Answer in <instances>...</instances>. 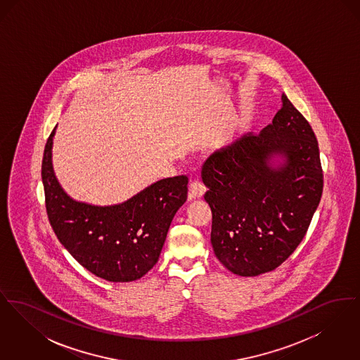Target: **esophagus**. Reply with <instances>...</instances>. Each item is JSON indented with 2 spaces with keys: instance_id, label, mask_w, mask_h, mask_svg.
Returning a JSON list of instances; mask_svg holds the SVG:
<instances>
[{
  "instance_id": "esophagus-1",
  "label": "esophagus",
  "mask_w": 360,
  "mask_h": 360,
  "mask_svg": "<svg viewBox=\"0 0 360 360\" xmlns=\"http://www.w3.org/2000/svg\"><path fill=\"white\" fill-rule=\"evenodd\" d=\"M206 188L204 184L194 181L188 185V198L190 200H195V198H201L205 194Z\"/></svg>"
}]
</instances>
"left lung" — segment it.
I'll use <instances>...</instances> for the list:
<instances>
[{"label": "left lung", "instance_id": "1", "mask_svg": "<svg viewBox=\"0 0 360 360\" xmlns=\"http://www.w3.org/2000/svg\"><path fill=\"white\" fill-rule=\"evenodd\" d=\"M273 122L206 159L214 255L233 274L273 271L307 235L324 175L316 135L282 94ZM275 157L283 160L274 165Z\"/></svg>", "mask_w": 360, "mask_h": 360}]
</instances>
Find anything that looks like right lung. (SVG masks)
I'll return each instance as SVG.
<instances>
[{
    "mask_svg": "<svg viewBox=\"0 0 360 360\" xmlns=\"http://www.w3.org/2000/svg\"><path fill=\"white\" fill-rule=\"evenodd\" d=\"M41 162L47 216L56 238L86 270L109 282H131L159 259L176 210L188 200L186 175L165 178L119 205L78 202L52 169V139Z\"/></svg>",
    "mask_w": 360,
    "mask_h": 360,
    "instance_id": "1",
    "label": "right lung"
}]
</instances>
